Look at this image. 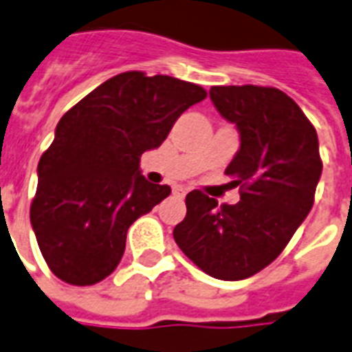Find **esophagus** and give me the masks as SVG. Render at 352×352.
<instances>
[{
    "label": "esophagus",
    "instance_id": "esophagus-1",
    "mask_svg": "<svg viewBox=\"0 0 352 352\" xmlns=\"http://www.w3.org/2000/svg\"><path fill=\"white\" fill-rule=\"evenodd\" d=\"M173 192L176 196H179V198H184L185 195H187V189H185L184 185H174L173 187Z\"/></svg>",
    "mask_w": 352,
    "mask_h": 352
}]
</instances>
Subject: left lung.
<instances>
[{"label":"left lung","mask_w":352,"mask_h":352,"mask_svg":"<svg viewBox=\"0 0 352 352\" xmlns=\"http://www.w3.org/2000/svg\"><path fill=\"white\" fill-rule=\"evenodd\" d=\"M209 97L241 132V148L226 168L241 201L219 206L200 189L190 190L174 241L207 275L241 280L287 248L314 206L323 163L316 128L280 89L213 86Z\"/></svg>","instance_id":"obj_1"}]
</instances>
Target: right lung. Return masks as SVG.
Here are the masks:
<instances>
[{
    "label": "right lung",
    "mask_w": 352,
    "mask_h": 352,
    "mask_svg": "<svg viewBox=\"0 0 352 352\" xmlns=\"http://www.w3.org/2000/svg\"><path fill=\"white\" fill-rule=\"evenodd\" d=\"M207 97L198 84L168 75L119 73L56 124L38 163L31 224L49 270L75 287L117 268L128 228L170 195L146 182L141 154L157 148L189 106Z\"/></svg>",
    "instance_id": "1"
}]
</instances>
